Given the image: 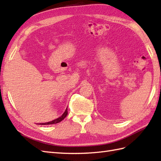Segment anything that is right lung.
Instances as JSON below:
<instances>
[{
  "instance_id": "add662e5",
  "label": "right lung",
  "mask_w": 161,
  "mask_h": 161,
  "mask_svg": "<svg viewBox=\"0 0 161 161\" xmlns=\"http://www.w3.org/2000/svg\"><path fill=\"white\" fill-rule=\"evenodd\" d=\"M68 115V108L66 109V111H64V114H62V115L60 116L59 118H58L55 119H54V120L53 121H50V122H45V123H39V125H53V124H57V123H59L61 121H62L63 119L66 117V115Z\"/></svg>"
}]
</instances>
